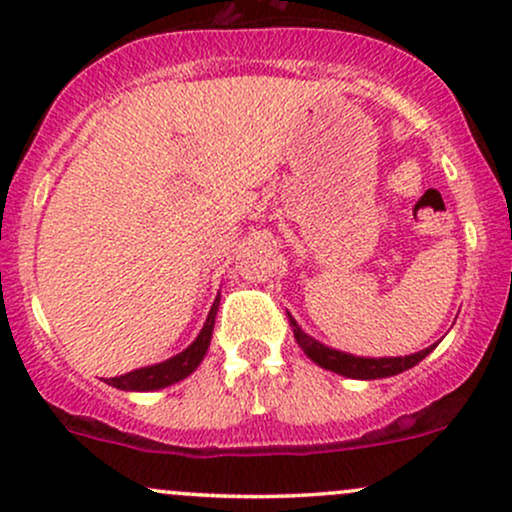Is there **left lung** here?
Instances as JSON below:
<instances>
[{
    "label": "left lung",
    "mask_w": 512,
    "mask_h": 512,
    "mask_svg": "<svg viewBox=\"0 0 512 512\" xmlns=\"http://www.w3.org/2000/svg\"><path fill=\"white\" fill-rule=\"evenodd\" d=\"M289 325H291L293 337H296L298 346H301L305 354L313 358L317 366L334 370V373L346 375V378H361V380L390 378V375H397V373H402V370L416 366L421 358H426L433 349H436V344H433V346H428V349L419 351V354H411L404 358L402 356H397V358H358V356L344 354V351H334V349H330V346H322L320 342H315L313 337H308V334L298 327V322L293 320L291 315H289Z\"/></svg>",
    "instance_id": "obj_1"
}]
</instances>
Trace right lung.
Returning <instances> with one entry per match:
<instances>
[{
	"mask_svg": "<svg viewBox=\"0 0 512 512\" xmlns=\"http://www.w3.org/2000/svg\"><path fill=\"white\" fill-rule=\"evenodd\" d=\"M216 310H219V298H216L214 305H211L207 322H204L202 332L199 337L187 346L185 351L178 356L168 358V361L156 363V366L149 368H139L132 370V373L117 375V378H108L105 383L117 387V390H137V392H146V390H158V387H168L178 380L187 378L199 366L204 354H207L209 342H211V332H214V320H216Z\"/></svg>",
	"mask_w": 512,
	"mask_h": 512,
	"instance_id": "obj_1",
	"label": "right lung"
}]
</instances>
